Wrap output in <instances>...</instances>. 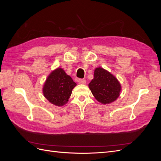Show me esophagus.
<instances>
[{
  "mask_svg": "<svg viewBox=\"0 0 161 161\" xmlns=\"http://www.w3.org/2000/svg\"><path fill=\"white\" fill-rule=\"evenodd\" d=\"M78 82H79V84H82V85H85L86 84V80L85 79H79V80H78Z\"/></svg>",
  "mask_w": 161,
  "mask_h": 161,
  "instance_id": "34e87169",
  "label": "esophagus"
}]
</instances>
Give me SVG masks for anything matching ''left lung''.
<instances>
[{"instance_id":"left-lung-1","label":"left lung","mask_w":161,"mask_h":161,"mask_svg":"<svg viewBox=\"0 0 161 161\" xmlns=\"http://www.w3.org/2000/svg\"><path fill=\"white\" fill-rule=\"evenodd\" d=\"M89 87L95 98L103 104L115 101L121 90L118 79L109 72L100 67L95 69L94 79L89 84Z\"/></svg>"}]
</instances>
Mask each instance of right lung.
I'll return each mask as SVG.
<instances>
[{
	"instance_id": "right-lung-1",
	"label": "right lung",
	"mask_w": 161,
	"mask_h": 161,
	"mask_svg": "<svg viewBox=\"0 0 161 161\" xmlns=\"http://www.w3.org/2000/svg\"><path fill=\"white\" fill-rule=\"evenodd\" d=\"M76 85L72 78L62 69L58 68L47 76L43 86V93L52 104L62 106L69 101Z\"/></svg>"
}]
</instances>
